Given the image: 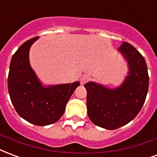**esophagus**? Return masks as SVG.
<instances>
[{"instance_id":"34e87169","label":"esophagus","mask_w":157,"mask_h":157,"mask_svg":"<svg viewBox=\"0 0 157 157\" xmlns=\"http://www.w3.org/2000/svg\"><path fill=\"white\" fill-rule=\"evenodd\" d=\"M89 80H90L89 75H83V76H82V77H81V80H80V81H81V84L82 85L86 84V82H87Z\"/></svg>"}]
</instances>
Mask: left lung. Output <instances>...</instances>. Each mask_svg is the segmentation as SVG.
<instances>
[{
    "label": "left lung",
    "mask_w": 157,
    "mask_h": 157,
    "mask_svg": "<svg viewBox=\"0 0 157 157\" xmlns=\"http://www.w3.org/2000/svg\"><path fill=\"white\" fill-rule=\"evenodd\" d=\"M118 51L127 61L129 69L122 84L117 88L93 82L84 85L88 117L95 125L107 130L119 128L136 117L149 86L147 63L140 52L127 42H123Z\"/></svg>",
    "instance_id": "left-lung-1"
}]
</instances>
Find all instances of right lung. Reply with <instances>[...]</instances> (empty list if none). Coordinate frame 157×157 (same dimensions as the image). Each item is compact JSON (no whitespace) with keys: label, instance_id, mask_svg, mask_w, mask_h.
I'll return each mask as SVG.
<instances>
[{"label":"right lung","instance_id":"right-lung-1","mask_svg":"<svg viewBox=\"0 0 157 157\" xmlns=\"http://www.w3.org/2000/svg\"><path fill=\"white\" fill-rule=\"evenodd\" d=\"M39 37L23 43L14 54L8 75L10 101L20 117L36 126L56 122L79 82L45 86L31 68L29 52Z\"/></svg>","mask_w":157,"mask_h":157}]
</instances>
